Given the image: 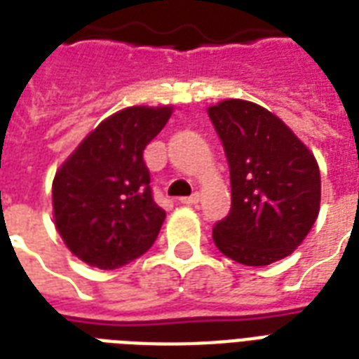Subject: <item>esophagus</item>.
I'll return each instance as SVG.
<instances>
[{
	"label": "esophagus",
	"instance_id": "34e87169",
	"mask_svg": "<svg viewBox=\"0 0 359 359\" xmlns=\"http://www.w3.org/2000/svg\"><path fill=\"white\" fill-rule=\"evenodd\" d=\"M180 203H184V205H194V203H198L200 201V194H192V196H188V198H180Z\"/></svg>",
	"mask_w": 359,
	"mask_h": 359
}]
</instances>
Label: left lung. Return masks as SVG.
I'll use <instances>...</instances> for the list:
<instances>
[{
  "label": "left lung",
  "mask_w": 359,
  "mask_h": 359,
  "mask_svg": "<svg viewBox=\"0 0 359 359\" xmlns=\"http://www.w3.org/2000/svg\"><path fill=\"white\" fill-rule=\"evenodd\" d=\"M207 114L219 133L232 207L213 228L215 245L245 266H266L301 245L320 213V167L291 129L266 108L228 98Z\"/></svg>",
  "instance_id": "obj_1"
}]
</instances>
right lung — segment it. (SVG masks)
Masks as SVG:
<instances>
[{
  "instance_id": "obj_1",
  "label": "right lung",
  "mask_w": 359,
  "mask_h": 359,
  "mask_svg": "<svg viewBox=\"0 0 359 359\" xmlns=\"http://www.w3.org/2000/svg\"><path fill=\"white\" fill-rule=\"evenodd\" d=\"M172 106H129L100 121L58 167L53 219L79 261L114 270L146 253L165 220L154 201L144 148Z\"/></svg>"
}]
</instances>
